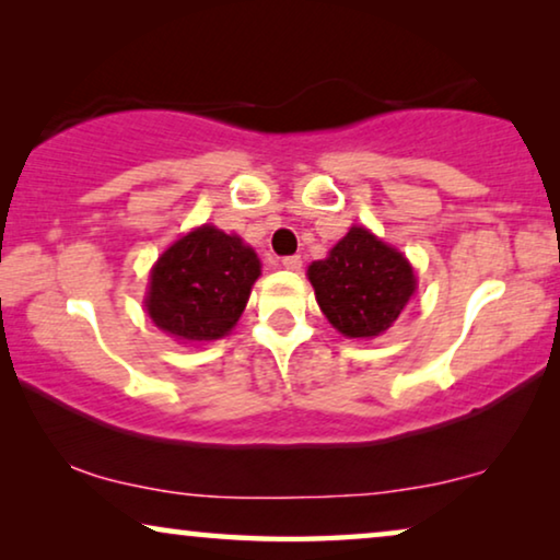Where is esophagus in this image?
I'll list each match as a JSON object with an SVG mask.
<instances>
[{
	"label": "esophagus",
	"instance_id": "obj_1",
	"mask_svg": "<svg viewBox=\"0 0 560 560\" xmlns=\"http://www.w3.org/2000/svg\"><path fill=\"white\" fill-rule=\"evenodd\" d=\"M282 267H285V270H293V272H298L303 267V257L301 255H290V257H282Z\"/></svg>",
	"mask_w": 560,
	"mask_h": 560
}]
</instances>
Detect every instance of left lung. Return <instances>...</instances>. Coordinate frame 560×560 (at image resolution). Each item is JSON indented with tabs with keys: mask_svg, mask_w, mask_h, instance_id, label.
Instances as JSON below:
<instances>
[{
	"mask_svg": "<svg viewBox=\"0 0 560 560\" xmlns=\"http://www.w3.org/2000/svg\"><path fill=\"white\" fill-rule=\"evenodd\" d=\"M308 280L328 324L349 339L387 331L416 293V275L402 252L364 226H351L326 259L313 262Z\"/></svg>",
	"mask_w": 560,
	"mask_h": 560,
	"instance_id": "8db88e82",
	"label": "left lung"
}]
</instances>
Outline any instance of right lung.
I'll list each match as a JSON object with an SVG mask.
<instances>
[{
  "mask_svg": "<svg viewBox=\"0 0 560 560\" xmlns=\"http://www.w3.org/2000/svg\"><path fill=\"white\" fill-rule=\"evenodd\" d=\"M259 267L255 249L240 236L203 224L158 257L144 308L173 339H221L240 320Z\"/></svg>",
  "mask_w": 560,
  "mask_h": 560,
  "instance_id": "add662e5",
  "label": "right lung"
}]
</instances>
